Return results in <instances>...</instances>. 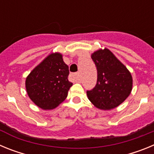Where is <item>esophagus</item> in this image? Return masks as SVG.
<instances>
[{
  "label": "esophagus",
  "mask_w": 154,
  "mask_h": 154,
  "mask_svg": "<svg viewBox=\"0 0 154 154\" xmlns=\"http://www.w3.org/2000/svg\"><path fill=\"white\" fill-rule=\"evenodd\" d=\"M71 76H72V78L73 79L75 80V81H78L79 80V73H73V74L71 75Z\"/></svg>",
  "instance_id": "obj_1"
}]
</instances>
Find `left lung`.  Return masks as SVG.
<instances>
[{
    "label": "left lung",
    "instance_id": "8db88e82",
    "mask_svg": "<svg viewBox=\"0 0 154 154\" xmlns=\"http://www.w3.org/2000/svg\"><path fill=\"white\" fill-rule=\"evenodd\" d=\"M91 58L97 69V82L86 92L88 99L99 109H112L130 96L133 87L131 73L107 48L97 50Z\"/></svg>",
    "mask_w": 154,
    "mask_h": 154
}]
</instances>
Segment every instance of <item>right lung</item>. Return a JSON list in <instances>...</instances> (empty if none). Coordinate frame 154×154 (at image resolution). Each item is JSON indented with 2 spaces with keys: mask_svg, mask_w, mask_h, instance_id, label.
<instances>
[{
  "mask_svg": "<svg viewBox=\"0 0 154 154\" xmlns=\"http://www.w3.org/2000/svg\"><path fill=\"white\" fill-rule=\"evenodd\" d=\"M69 66L58 52L48 55L31 71L25 81L27 93L39 108H56L66 99L72 83L68 79Z\"/></svg>",
  "mask_w": 154,
  "mask_h": 154,
  "instance_id": "1",
  "label": "right lung"
}]
</instances>
